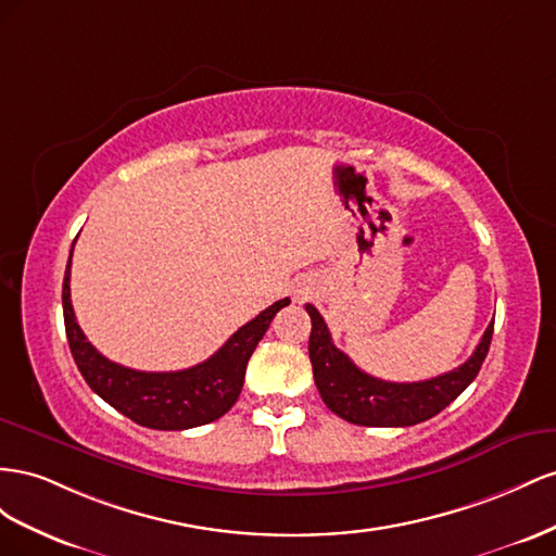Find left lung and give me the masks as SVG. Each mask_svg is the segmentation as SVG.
Here are the masks:
<instances>
[{"mask_svg": "<svg viewBox=\"0 0 556 556\" xmlns=\"http://www.w3.org/2000/svg\"><path fill=\"white\" fill-rule=\"evenodd\" d=\"M305 309L312 319L309 361L316 389L330 412L358 426H415L435 417L478 377L494 336L491 321L472 356L445 375L424 382H384L356 368V363L332 344L319 309L314 305H305Z\"/></svg>", "mask_w": 556, "mask_h": 556, "instance_id": "1", "label": "left lung"}]
</instances>
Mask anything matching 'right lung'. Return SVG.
Segmentation results:
<instances>
[{"mask_svg":"<svg viewBox=\"0 0 556 556\" xmlns=\"http://www.w3.org/2000/svg\"><path fill=\"white\" fill-rule=\"evenodd\" d=\"M70 267L72 253L65 281H62V312H65V330L78 370L102 401L135 424L155 428V431H186V428L224 417L240 399L253 349L263 340L275 314L291 303L289 298L277 300L256 319L232 332L230 340L214 356L193 368L177 372H144L118 366L86 340L81 326L76 324L70 300Z\"/></svg>","mask_w":556,"mask_h":556,"instance_id":"right-lung-1","label":"right lung"}]
</instances>
